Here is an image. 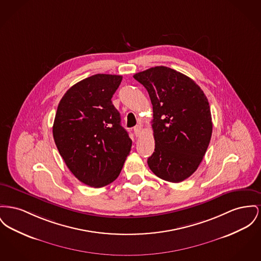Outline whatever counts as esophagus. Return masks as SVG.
I'll return each mask as SVG.
<instances>
[{
    "mask_svg": "<svg viewBox=\"0 0 261 261\" xmlns=\"http://www.w3.org/2000/svg\"><path fill=\"white\" fill-rule=\"evenodd\" d=\"M142 131H143V126L141 124H139L136 127H134V133H135L136 136H139Z\"/></svg>",
    "mask_w": 261,
    "mask_h": 261,
    "instance_id": "34e87169",
    "label": "esophagus"
}]
</instances>
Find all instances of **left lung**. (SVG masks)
I'll list each match as a JSON object with an SVG mask.
<instances>
[{"instance_id": "8db88e82", "label": "left lung", "mask_w": 261, "mask_h": 261, "mask_svg": "<svg viewBox=\"0 0 261 261\" xmlns=\"http://www.w3.org/2000/svg\"><path fill=\"white\" fill-rule=\"evenodd\" d=\"M153 105L154 152L148 159L153 173L181 182L199 167L212 136V117L206 95L190 77L165 66L135 74Z\"/></svg>"}]
</instances>
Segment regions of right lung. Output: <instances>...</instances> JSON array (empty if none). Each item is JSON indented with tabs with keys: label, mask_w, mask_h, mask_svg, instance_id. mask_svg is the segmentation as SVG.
Returning a JSON list of instances; mask_svg holds the SVG:
<instances>
[{
	"label": "right lung",
	"mask_w": 261,
	"mask_h": 261,
	"mask_svg": "<svg viewBox=\"0 0 261 261\" xmlns=\"http://www.w3.org/2000/svg\"><path fill=\"white\" fill-rule=\"evenodd\" d=\"M121 81L118 75H93L71 87L58 105L55 144L68 169L91 187L114 181L131 151L132 140L111 101Z\"/></svg>",
	"instance_id": "1"
}]
</instances>
